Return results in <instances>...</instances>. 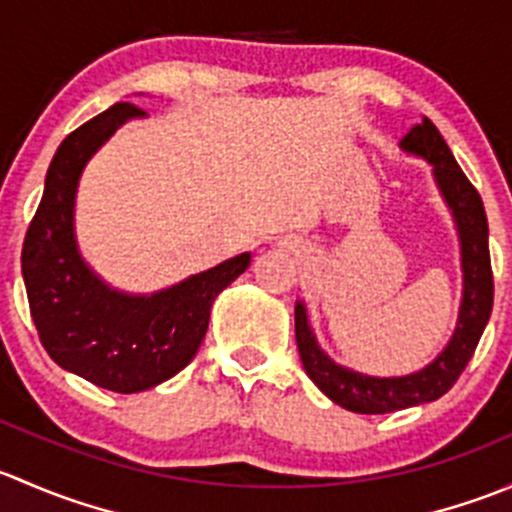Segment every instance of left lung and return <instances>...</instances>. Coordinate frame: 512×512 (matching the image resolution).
<instances>
[{
    "label": "left lung",
    "instance_id": "1",
    "mask_svg": "<svg viewBox=\"0 0 512 512\" xmlns=\"http://www.w3.org/2000/svg\"><path fill=\"white\" fill-rule=\"evenodd\" d=\"M401 151L418 156L433 165V178L443 200L456 220L458 240H461V270L463 299L458 309V324L451 342L441 354L423 369L406 376H369L339 366L329 359L317 344L307 319L304 302L294 304V334H297L299 359L309 379L327 394L334 404L354 414H391L409 406L436 401L456 384L461 371L476 352L480 334L493 309V270L488 252V218L483 200L471 180L453 158L451 148L443 141L438 128L428 118L416 123L404 138Z\"/></svg>",
    "mask_w": 512,
    "mask_h": 512
}]
</instances>
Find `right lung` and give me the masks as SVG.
Wrapping results in <instances>:
<instances>
[{
	"mask_svg": "<svg viewBox=\"0 0 512 512\" xmlns=\"http://www.w3.org/2000/svg\"><path fill=\"white\" fill-rule=\"evenodd\" d=\"M143 116L133 103H116L64 138L22 250L29 309L46 354L116 394L153 389L185 369L203 344L215 297L250 267V252H242L160 292L126 294L86 265L74 232L79 178L123 123Z\"/></svg>",
	"mask_w": 512,
	"mask_h": 512,
	"instance_id": "obj_1",
	"label": "right lung"
}]
</instances>
